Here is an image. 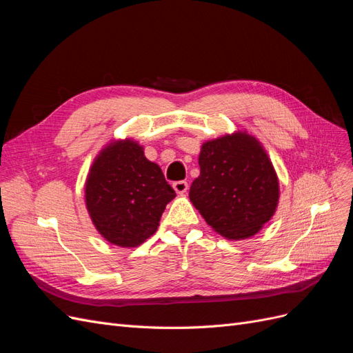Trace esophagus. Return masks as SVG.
I'll use <instances>...</instances> for the list:
<instances>
[{
	"mask_svg": "<svg viewBox=\"0 0 353 353\" xmlns=\"http://www.w3.org/2000/svg\"><path fill=\"white\" fill-rule=\"evenodd\" d=\"M172 187L178 194H185L187 190H188V184L185 183V181H176V183H174Z\"/></svg>",
	"mask_w": 353,
	"mask_h": 353,
	"instance_id": "34e87169",
	"label": "esophagus"
}]
</instances>
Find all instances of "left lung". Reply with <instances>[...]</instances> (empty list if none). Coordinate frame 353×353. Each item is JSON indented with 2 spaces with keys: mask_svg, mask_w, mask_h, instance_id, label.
Wrapping results in <instances>:
<instances>
[{
  "mask_svg": "<svg viewBox=\"0 0 353 353\" xmlns=\"http://www.w3.org/2000/svg\"><path fill=\"white\" fill-rule=\"evenodd\" d=\"M199 166L190 200L222 237H253L274 216L280 199L279 176L256 137L236 131L203 143Z\"/></svg>",
  "mask_w": 353,
  "mask_h": 353,
  "instance_id": "left-lung-1",
  "label": "left lung"
}]
</instances>
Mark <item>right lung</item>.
Returning a JSON list of instances; mask_svg holds the SVG:
<instances>
[{
    "instance_id": "add662e5",
    "label": "right lung",
    "mask_w": 353,
    "mask_h": 353,
    "mask_svg": "<svg viewBox=\"0 0 353 353\" xmlns=\"http://www.w3.org/2000/svg\"><path fill=\"white\" fill-rule=\"evenodd\" d=\"M175 196L162 169L132 138L103 147L85 181V205L95 230L119 248L150 239Z\"/></svg>"
}]
</instances>
